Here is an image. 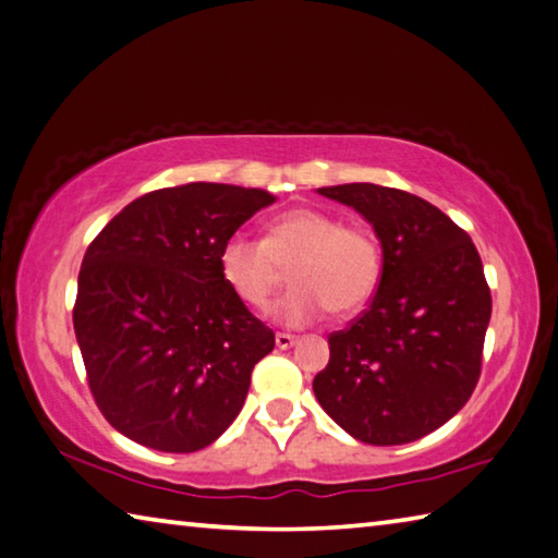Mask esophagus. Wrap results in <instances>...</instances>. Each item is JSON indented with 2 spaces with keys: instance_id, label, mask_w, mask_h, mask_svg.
<instances>
[{
  "instance_id": "1",
  "label": "esophagus",
  "mask_w": 558,
  "mask_h": 558,
  "mask_svg": "<svg viewBox=\"0 0 558 558\" xmlns=\"http://www.w3.org/2000/svg\"><path fill=\"white\" fill-rule=\"evenodd\" d=\"M298 343V337H292V333H276V347L278 349H290V347H295Z\"/></svg>"
}]
</instances>
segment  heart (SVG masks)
Segmentation results:
<instances>
[{
    "label": "heart",
    "mask_w": 558,
    "mask_h": 558,
    "mask_svg": "<svg viewBox=\"0 0 558 558\" xmlns=\"http://www.w3.org/2000/svg\"><path fill=\"white\" fill-rule=\"evenodd\" d=\"M290 263L292 288L270 310L286 327H307L329 307L333 314L359 312L383 272V253L371 231L343 227L339 217L310 207L282 211L263 241L236 231L219 251L221 276L256 310L268 305Z\"/></svg>",
    "instance_id": "b5f03b06"
}]
</instances>
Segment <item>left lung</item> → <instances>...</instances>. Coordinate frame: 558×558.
I'll return each mask as SVG.
<instances>
[{
    "label": "left lung",
    "mask_w": 558,
    "mask_h": 558,
    "mask_svg": "<svg viewBox=\"0 0 558 558\" xmlns=\"http://www.w3.org/2000/svg\"><path fill=\"white\" fill-rule=\"evenodd\" d=\"M317 192L368 221L383 272L368 310L329 337L312 390L353 439L417 441L469 402L481 376L493 300L478 251L441 209L404 190L349 182Z\"/></svg>",
    "instance_id": "8db88e82"
}]
</instances>
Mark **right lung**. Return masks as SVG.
Here are the masks:
<instances>
[{"mask_svg":"<svg viewBox=\"0 0 558 558\" xmlns=\"http://www.w3.org/2000/svg\"><path fill=\"white\" fill-rule=\"evenodd\" d=\"M276 197L187 182L126 205L89 244L73 324L89 390L131 441L209 447L244 408L276 337L221 276L219 251Z\"/></svg>","mask_w":558,"mask_h":558,"instance_id":"right-lung-1","label":"right lung"}]
</instances>
